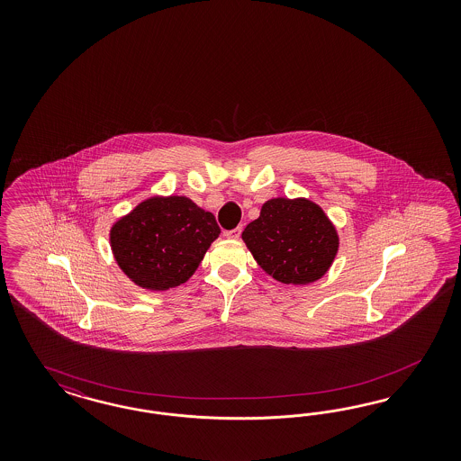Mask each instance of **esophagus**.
<instances>
[{"mask_svg":"<svg viewBox=\"0 0 461 461\" xmlns=\"http://www.w3.org/2000/svg\"><path fill=\"white\" fill-rule=\"evenodd\" d=\"M240 235H241V226H237V228H233V230L224 231V237L231 238V240H238Z\"/></svg>","mask_w":461,"mask_h":461,"instance_id":"1","label":"esophagus"}]
</instances>
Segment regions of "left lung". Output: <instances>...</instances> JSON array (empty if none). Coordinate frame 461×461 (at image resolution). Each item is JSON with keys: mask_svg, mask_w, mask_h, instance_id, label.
I'll return each instance as SVG.
<instances>
[{"mask_svg": "<svg viewBox=\"0 0 461 461\" xmlns=\"http://www.w3.org/2000/svg\"><path fill=\"white\" fill-rule=\"evenodd\" d=\"M241 238L257 264L284 284L320 279L338 251L335 226L307 199L267 201Z\"/></svg>", "mask_w": 461, "mask_h": 461, "instance_id": "obj_1", "label": "left lung"}]
</instances>
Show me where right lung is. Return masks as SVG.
Masks as SVG:
<instances>
[{
    "mask_svg": "<svg viewBox=\"0 0 461 461\" xmlns=\"http://www.w3.org/2000/svg\"><path fill=\"white\" fill-rule=\"evenodd\" d=\"M221 230L182 195L150 197L112 228L113 255L130 279L150 291L181 285Z\"/></svg>",
    "mask_w": 461,
    "mask_h": 461,
    "instance_id": "1",
    "label": "right lung"
}]
</instances>
